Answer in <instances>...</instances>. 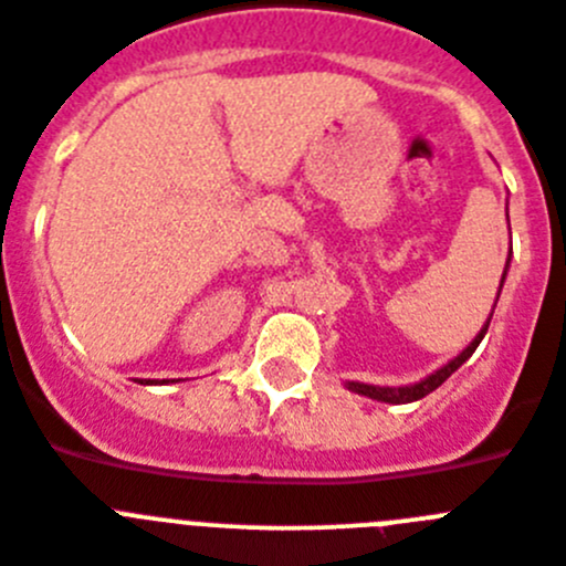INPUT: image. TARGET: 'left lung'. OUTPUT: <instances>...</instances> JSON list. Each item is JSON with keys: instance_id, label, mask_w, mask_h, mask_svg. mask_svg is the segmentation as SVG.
Segmentation results:
<instances>
[{"instance_id": "left-lung-1", "label": "left lung", "mask_w": 566, "mask_h": 566, "mask_svg": "<svg viewBox=\"0 0 566 566\" xmlns=\"http://www.w3.org/2000/svg\"><path fill=\"white\" fill-rule=\"evenodd\" d=\"M507 266H511V255H507V261H505V272H502V280H500V292H502V283H505V277H507ZM496 300H500V294H496ZM494 308H496V303H494ZM491 317H494V311H491V314H489V319H485V325H483V328H480V334H476L474 339H471L469 345H465L463 350H460V354L454 356L452 361H446V365L440 367V370H434L432 376L421 378V381H415V385L378 387V385H365V381H345V387L350 392H356V396L373 398V401H381V403H412V401H421L423 396H429V392H432V390H438V387L443 385L446 378L452 376V373L458 370V367L463 365V361L471 359V354H474L476 345L483 342L485 331H489Z\"/></svg>"}]
</instances>
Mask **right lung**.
I'll list each match as a JSON object with an SVG mask.
<instances>
[{
  "mask_svg": "<svg viewBox=\"0 0 566 566\" xmlns=\"http://www.w3.org/2000/svg\"><path fill=\"white\" fill-rule=\"evenodd\" d=\"M139 385H168V381H165V378L163 381H151V378H148V381H139Z\"/></svg>",
  "mask_w": 566,
  "mask_h": 566,
  "instance_id": "1",
  "label": "right lung"
}]
</instances>
